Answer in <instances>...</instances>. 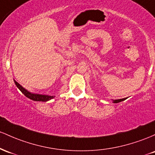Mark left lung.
Listing matches in <instances>:
<instances>
[{
    "label": "left lung",
    "instance_id": "obj_1",
    "mask_svg": "<svg viewBox=\"0 0 155 155\" xmlns=\"http://www.w3.org/2000/svg\"><path fill=\"white\" fill-rule=\"evenodd\" d=\"M125 100H126V98L119 99V100H113V102H114V103H118V102H121V101H124Z\"/></svg>",
    "mask_w": 155,
    "mask_h": 155
}]
</instances>
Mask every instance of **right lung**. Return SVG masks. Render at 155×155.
I'll list each match as a JSON object with an SVG mask.
<instances>
[{"instance_id":"1","label":"right lung","mask_w":155,"mask_h":155,"mask_svg":"<svg viewBox=\"0 0 155 155\" xmlns=\"http://www.w3.org/2000/svg\"><path fill=\"white\" fill-rule=\"evenodd\" d=\"M15 85H16L17 88L20 90V91L24 95L28 98L31 99V100L34 101H39V102H47V101L51 100V99L54 98L55 96H49V95H45V94H34L31 93V92H29L28 91L25 89V88L22 87L21 85L19 84L16 81H15Z\"/></svg>"}]
</instances>
